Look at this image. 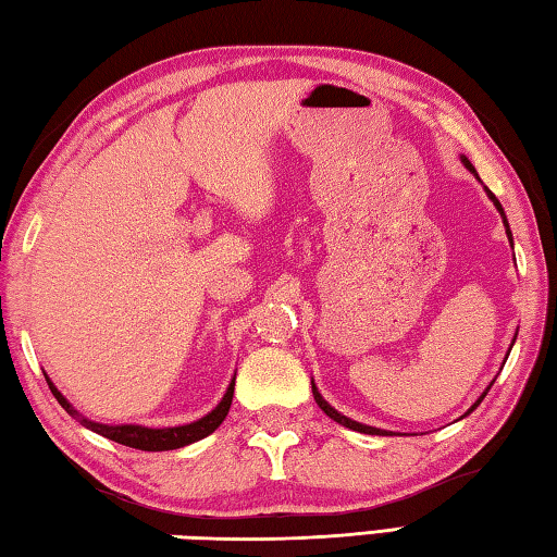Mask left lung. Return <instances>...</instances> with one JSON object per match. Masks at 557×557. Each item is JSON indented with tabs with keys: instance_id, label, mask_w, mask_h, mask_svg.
Wrapping results in <instances>:
<instances>
[{
	"instance_id": "8db88e82",
	"label": "left lung",
	"mask_w": 557,
	"mask_h": 557,
	"mask_svg": "<svg viewBox=\"0 0 557 557\" xmlns=\"http://www.w3.org/2000/svg\"><path fill=\"white\" fill-rule=\"evenodd\" d=\"M465 161V165H467V169H470L474 175H476V171H474V165L470 163V161H467V159H462ZM486 195H490V198H492V202L496 205V210H499L502 212V218H504V224H506V234H509V239H511V232H509V222H506V214H504V208H502V202L499 200H496V195L490 190V188H486ZM490 388H492V384L490 386H486V392H490ZM486 392L480 396V401H476L472 408H470V411H474V408L476 406H480L482 404V398L486 396ZM313 396H315V404L320 406V408H323V411L330 416V418H333V421H337L339 425H345V428H349V431H357V433H367V435H392V433H386V431H379V428H372V425H362V423H357V421H352V418H347V416H343V413H337L335 411V408L333 406H330L327 401H325V398L323 396H320L318 394V388H315V384H313ZM470 411H467V413H470Z\"/></svg>"
}]
</instances>
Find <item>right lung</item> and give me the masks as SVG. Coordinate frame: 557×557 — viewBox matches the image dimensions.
Returning <instances> with one entry per match:
<instances>
[{
	"label": "right lung",
	"instance_id": "1",
	"mask_svg": "<svg viewBox=\"0 0 557 557\" xmlns=\"http://www.w3.org/2000/svg\"><path fill=\"white\" fill-rule=\"evenodd\" d=\"M48 388H51L53 396L58 398V404H61L67 413L73 418H77L85 428H90V431L100 433L102 437H110V441L126 445V447H136V450H149V453H163V450H175V447H183V445H190L195 441H200V437L210 435L214 428H218L224 416H227L230 406H232V396H234V379L227 388V394H224L222 401L218 404L212 413L202 416L200 421L188 423V425H178V428H144V425H102V423H92L83 418L81 413L75 411V408L65 401L63 394L58 392V388L51 384V379H46Z\"/></svg>",
	"mask_w": 557,
	"mask_h": 557
}]
</instances>
